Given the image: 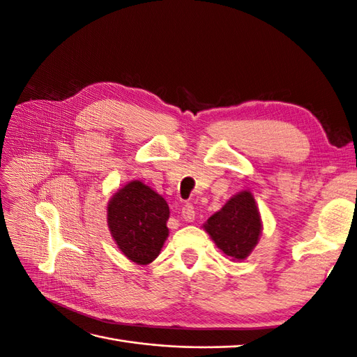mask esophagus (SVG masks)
<instances>
[{
  "label": "esophagus",
  "mask_w": 357,
  "mask_h": 357,
  "mask_svg": "<svg viewBox=\"0 0 357 357\" xmlns=\"http://www.w3.org/2000/svg\"><path fill=\"white\" fill-rule=\"evenodd\" d=\"M181 218L185 222H193L195 220V210H193V207L190 204H186L185 207L181 208Z\"/></svg>",
  "instance_id": "34e87169"
}]
</instances>
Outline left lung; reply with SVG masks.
<instances>
[{"mask_svg": "<svg viewBox=\"0 0 357 357\" xmlns=\"http://www.w3.org/2000/svg\"><path fill=\"white\" fill-rule=\"evenodd\" d=\"M202 228L225 256L232 262H241L261 240L264 225L252 192L241 190L226 201Z\"/></svg>", "mask_w": 357, "mask_h": 357, "instance_id": "obj_1", "label": "left lung"}]
</instances>
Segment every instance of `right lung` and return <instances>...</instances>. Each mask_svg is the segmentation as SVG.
Segmentation results:
<instances>
[{
	"label": "right lung",
	"instance_id": "add662e5",
	"mask_svg": "<svg viewBox=\"0 0 357 357\" xmlns=\"http://www.w3.org/2000/svg\"><path fill=\"white\" fill-rule=\"evenodd\" d=\"M169 207L162 195L142 180L119 189L107 204V225L113 240L129 261L152 264L168 238Z\"/></svg>",
	"mask_w": 357,
	"mask_h": 357
}]
</instances>
